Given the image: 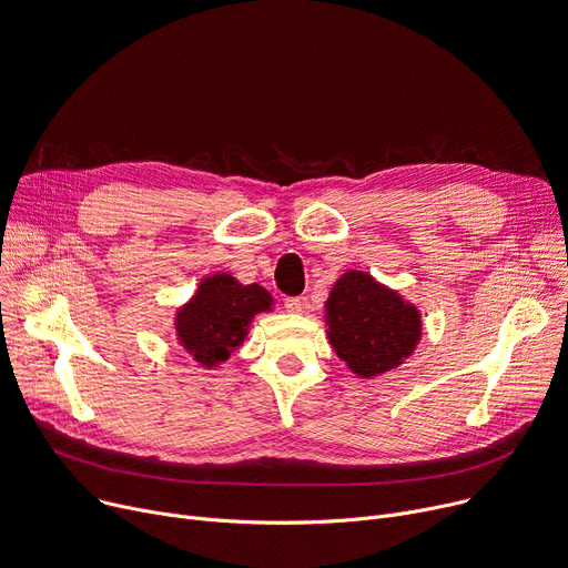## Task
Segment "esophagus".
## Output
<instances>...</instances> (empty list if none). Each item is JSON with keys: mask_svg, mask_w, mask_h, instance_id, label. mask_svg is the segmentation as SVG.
<instances>
[{"mask_svg": "<svg viewBox=\"0 0 568 568\" xmlns=\"http://www.w3.org/2000/svg\"><path fill=\"white\" fill-rule=\"evenodd\" d=\"M303 307H305L303 298H298V296H290V298H285V311H287V313H292V315H301V313H303Z\"/></svg>", "mask_w": 568, "mask_h": 568, "instance_id": "obj_1", "label": "esophagus"}]
</instances>
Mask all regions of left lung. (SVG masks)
I'll list each match as a JSON object with an SVG mask.
<instances>
[{"mask_svg":"<svg viewBox=\"0 0 568 568\" xmlns=\"http://www.w3.org/2000/svg\"><path fill=\"white\" fill-rule=\"evenodd\" d=\"M324 324L335 355L363 381L398 369L424 337L419 305L359 270L333 283Z\"/></svg>","mask_w":568,"mask_h":568,"instance_id":"left-lung-1","label":"left lung"}]
</instances>
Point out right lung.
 Segmentation results:
<instances>
[{
	"mask_svg": "<svg viewBox=\"0 0 568 568\" xmlns=\"http://www.w3.org/2000/svg\"><path fill=\"white\" fill-rule=\"evenodd\" d=\"M263 285H242L226 272L203 276L194 294L174 311L176 344L203 369H217L246 342L257 315L274 313Z\"/></svg>",
	"mask_w": 568,
	"mask_h": 568,
	"instance_id": "1",
	"label": "right lung"
}]
</instances>
